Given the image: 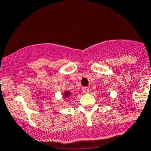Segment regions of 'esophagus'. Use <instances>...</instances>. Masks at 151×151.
I'll return each mask as SVG.
<instances>
[{
    "label": "esophagus",
    "mask_w": 151,
    "mask_h": 151,
    "mask_svg": "<svg viewBox=\"0 0 151 151\" xmlns=\"http://www.w3.org/2000/svg\"><path fill=\"white\" fill-rule=\"evenodd\" d=\"M82 91H83L84 93H87L89 92V88H88V87H83L82 88Z\"/></svg>",
    "instance_id": "obj_1"
}]
</instances>
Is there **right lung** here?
I'll list each match as a JSON object with an SVG mask.
<instances>
[{
    "label": "right lung",
    "mask_w": 151,
    "mask_h": 151,
    "mask_svg": "<svg viewBox=\"0 0 151 151\" xmlns=\"http://www.w3.org/2000/svg\"><path fill=\"white\" fill-rule=\"evenodd\" d=\"M70 91H65L64 92V93H63V97L64 98H68V97H70Z\"/></svg>",
    "instance_id": "1"
}]
</instances>
